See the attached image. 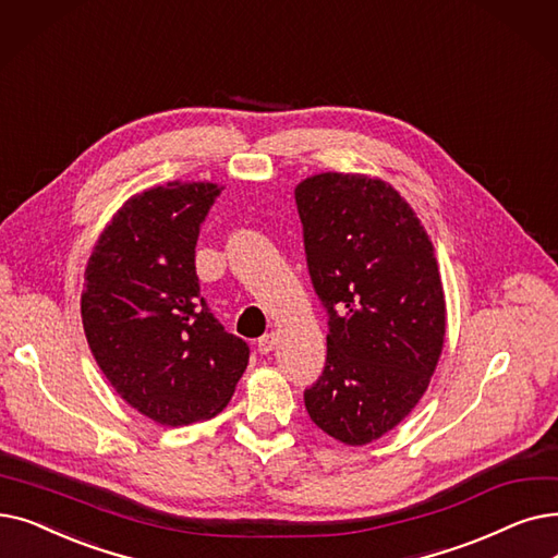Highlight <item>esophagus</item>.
I'll return each mask as SVG.
<instances>
[{
    "mask_svg": "<svg viewBox=\"0 0 558 558\" xmlns=\"http://www.w3.org/2000/svg\"><path fill=\"white\" fill-rule=\"evenodd\" d=\"M276 342H278V335H276V332H266V335H262V337L257 339V351H259L262 355L271 353V351L276 349Z\"/></svg>",
    "mask_w": 558,
    "mask_h": 558,
    "instance_id": "34e87169",
    "label": "esophagus"
}]
</instances>
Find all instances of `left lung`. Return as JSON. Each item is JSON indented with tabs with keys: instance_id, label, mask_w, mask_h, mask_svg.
Here are the masks:
<instances>
[{
	"instance_id": "left-lung-1",
	"label": "left lung",
	"mask_w": 558,
	"mask_h": 558,
	"mask_svg": "<svg viewBox=\"0 0 558 558\" xmlns=\"http://www.w3.org/2000/svg\"><path fill=\"white\" fill-rule=\"evenodd\" d=\"M314 292L328 312L326 367L305 390L322 430L367 445L426 392L445 342V294L415 211L383 180L322 173L296 186Z\"/></svg>"
}]
</instances>
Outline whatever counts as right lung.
<instances>
[{
  "mask_svg": "<svg viewBox=\"0 0 558 558\" xmlns=\"http://www.w3.org/2000/svg\"><path fill=\"white\" fill-rule=\"evenodd\" d=\"M223 186L171 182L128 201L86 266L82 322L113 390L141 415L186 426L219 415L251 349L201 296L196 241Z\"/></svg>",
  "mask_w": 558,
  "mask_h": 558,
  "instance_id": "right-lung-1",
  "label": "right lung"
}]
</instances>
